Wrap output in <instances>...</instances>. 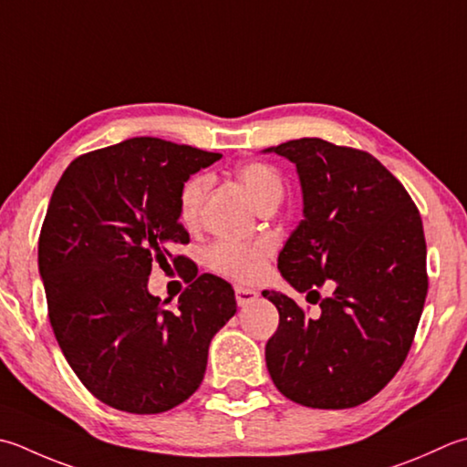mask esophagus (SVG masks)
Wrapping results in <instances>:
<instances>
[{"mask_svg":"<svg viewBox=\"0 0 467 467\" xmlns=\"http://www.w3.org/2000/svg\"><path fill=\"white\" fill-rule=\"evenodd\" d=\"M234 296H236V304H239L241 307H246V306L253 304V301L259 297L257 291L249 289V287H243V285H236L234 287Z\"/></svg>","mask_w":467,"mask_h":467,"instance_id":"obj_1","label":"esophagus"}]
</instances>
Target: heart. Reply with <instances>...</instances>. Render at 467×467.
Segmentation results:
<instances>
[{"label": "heart", "mask_w": 467, "mask_h": 467, "mask_svg": "<svg viewBox=\"0 0 467 467\" xmlns=\"http://www.w3.org/2000/svg\"><path fill=\"white\" fill-rule=\"evenodd\" d=\"M236 178L249 192L257 208L277 202L283 196V182L275 168L261 161H249L236 168ZM210 180L206 173L192 176L180 190L178 214L184 224H194L198 210L206 196ZM271 257V244L265 241H234L218 239L206 249V265L213 271L234 281L251 283L265 271Z\"/></svg>", "instance_id": "1"}]
</instances>
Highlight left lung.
<instances>
[{
  "label": "left lung",
  "mask_w": 467,
  "mask_h": 467,
  "mask_svg": "<svg viewBox=\"0 0 467 467\" xmlns=\"http://www.w3.org/2000/svg\"><path fill=\"white\" fill-rule=\"evenodd\" d=\"M263 153L296 166L304 221L279 253L281 277L299 294H334L306 317L281 291L265 360L281 395L312 409H350L389 385L413 344L427 296L423 223L403 184L367 151L317 137ZM317 301V299H316Z\"/></svg>",
  "instance_id": "8db88e82"
}]
</instances>
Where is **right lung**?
I'll return each mask as SVG.
<instances>
[{
    "mask_svg": "<svg viewBox=\"0 0 467 467\" xmlns=\"http://www.w3.org/2000/svg\"><path fill=\"white\" fill-rule=\"evenodd\" d=\"M218 153L158 137H133L80 155L52 192L38 269L50 326L64 358L93 395L127 413H163L204 379L208 346L236 314L231 283L190 281L176 309L151 296V263L173 257L190 236L180 224V190Z\"/></svg>",
    "mask_w": 467,
    "mask_h": 467,
    "instance_id": "1",
    "label": "right lung"
}]
</instances>
